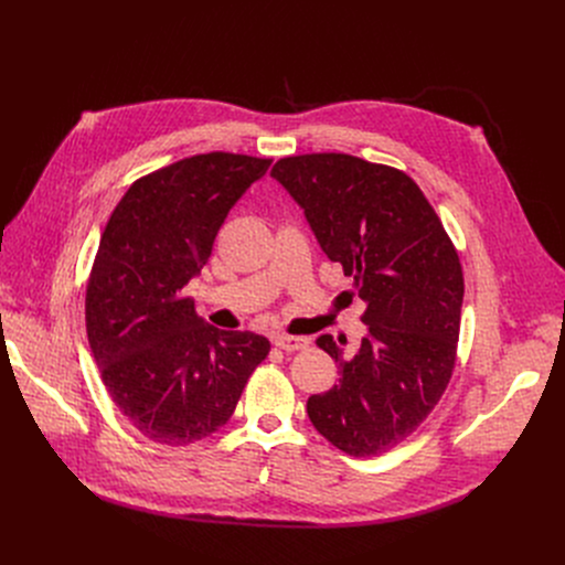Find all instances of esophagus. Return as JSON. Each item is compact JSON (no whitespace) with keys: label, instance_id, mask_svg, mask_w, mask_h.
I'll return each mask as SVG.
<instances>
[{"label":"esophagus","instance_id":"34e87169","mask_svg":"<svg viewBox=\"0 0 565 565\" xmlns=\"http://www.w3.org/2000/svg\"><path fill=\"white\" fill-rule=\"evenodd\" d=\"M273 342L281 351H303L308 347V340L301 335H275Z\"/></svg>","mask_w":565,"mask_h":565}]
</instances>
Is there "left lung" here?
<instances>
[{"mask_svg":"<svg viewBox=\"0 0 565 565\" xmlns=\"http://www.w3.org/2000/svg\"><path fill=\"white\" fill-rule=\"evenodd\" d=\"M270 177L366 303L353 353L347 340H317L340 382L308 397V418L351 456L384 454L420 427L451 377L465 292L458 255L420 188L393 168L303 153L277 160Z\"/></svg>","mask_w":565,"mask_h":565,"instance_id":"8db88e82","label":"left lung"}]
</instances>
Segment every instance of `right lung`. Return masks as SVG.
<instances>
[{
  "instance_id": "obj_1",
  "label": "right lung",
  "mask_w": 565,
  "mask_h": 565,
  "mask_svg": "<svg viewBox=\"0 0 565 565\" xmlns=\"http://www.w3.org/2000/svg\"><path fill=\"white\" fill-rule=\"evenodd\" d=\"M270 160L201 153L136 181L116 205L87 286V335L120 414L149 440L190 445L223 427L270 342L218 331L185 286Z\"/></svg>"
}]
</instances>
